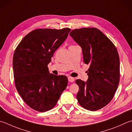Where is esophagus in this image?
<instances>
[{
  "label": "esophagus",
  "mask_w": 132,
  "mask_h": 132,
  "mask_svg": "<svg viewBox=\"0 0 132 132\" xmlns=\"http://www.w3.org/2000/svg\"><path fill=\"white\" fill-rule=\"evenodd\" d=\"M68 81L69 82H73L75 81V78L72 77H68Z\"/></svg>",
  "instance_id": "obj_1"
}]
</instances>
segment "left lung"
Masks as SVG:
<instances>
[{"instance_id": "obj_1", "label": "left lung", "mask_w": 132, "mask_h": 132, "mask_svg": "<svg viewBox=\"0 0 132 132\" xmlns=\"http://www.w3.org/2000/svg\"><path fill=\"white\" fill-rule=\"evenodd\" d=\"M81 47L83 61L89 64L88 80H76V98L81 107L96 111L112 100L120 78V58L114 44L95 27L76 29L69 33Z\"/></svg>"}]
</instances>
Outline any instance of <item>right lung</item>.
Wrapping results in <instances>:
<instances>
[{"label": "right lung", "instance_id": "right-lung-1", "mask_svg": "<svg viewBox=\"0 0 132 132\" xmlns=\"http://www.w3.org/2000/svg\"><path fill=\"white\" fill-rule=\"evenodd\" d=\"M70 31L68 27L34 30L15 50L12 65L16 88L24 102L34 110H51L67 87V77L49 74L48 65Z\"/></svg>", "mask_w": 132, "mask_h": 132}]
</instances>
